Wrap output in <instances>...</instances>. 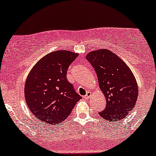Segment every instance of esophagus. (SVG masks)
<instances>
[{
  "mask_svg": "<svg viewBox=\"0 0 156 156\" xmlns=\"http://www.w3.org/2000/svg\"><path fill=\"white\" fill-rule=\"evenodd\" d=\"M91 92H87V94H86L85 95V96H84L83 97H84V99H89L90 97H91Z\"/></svg>",
  "mask_w": 156,
  "mask_h": 156,
  "instance_id": "34e87169",
  "label": "esophagus"
}]
</instances>
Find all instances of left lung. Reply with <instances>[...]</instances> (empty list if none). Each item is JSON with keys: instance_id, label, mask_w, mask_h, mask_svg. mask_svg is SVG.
<instances>
[{"instance_id": "left-lung-1", "label": "left lung", "mask_w": 156, "mask_h": 156, "mask_svg": "<svg viewBox=\"0 0 156 156\" xmlns=\"http://www.w3.org/2000/svg\"><path fill=\"white\" fill-rule=\"evenodd\" d=\"M86 59L94 68L106 107L99 114L108 121L118 122L133 110L138 86L132 70L115 54L108 49L93 51Z\"/></svg>"}]
</instances>
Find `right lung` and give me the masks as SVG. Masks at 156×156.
Returning a JSON list of instances; mask_svg holds the SVG:
<instances>
[{
  "instance_id": "obj_1",
  "label": "right lung",
  "mask_w": 156,
  "mask_h": 156,
  "mask_svg": "<svg viewBox=\"0 0 156 156\" xmlns=\"http://www.w3.org/2000/svg\"><path fill=\"white\" fill-rule=\"evenodd\" d=\"M78 54L58 50L35 64L24 85V97L32 113L48 124H58L68 117L82 98L67 79V69Z\"/></svg>"
}]
</instances>
